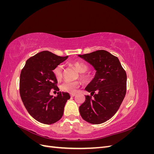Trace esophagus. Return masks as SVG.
Returning a JSON list of instances; mask_svg holds the SVG:
<instances>
[{"instance_id":"1","label":"esophagus","mask_w":154,"mask_h":154,"mask_svg":"<svg viewBox=\"0 0 154 154\" xmlns=\"http://www.w3.org/2000/svg\"><path fill=\"white\" fill-rule=\"evenodd\" d=\"M75 95H76L75 93H71V94H70V96H71V97H74Z\"/></svg>"}]
</instances>
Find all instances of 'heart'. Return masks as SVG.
<instances>
[{
  "label": "heart",
  "mask_w": 154,
  "mask_h": 154,
  "mask_svg": "<svg viewBox=\"0 0 154 154\" xmlns=\"http://www.w3.org/2000/svg\"><path fill=\"white\" fill-rule=\"evenodd\" d=\"M72 66L75 68L78 72L82 73L80 74V78L83 82H86L89 80L91 78L89 74L84 73L88 70V67L85 64L79 62H75L72 63ZM62 72L63 66L62 65H58L53 69V74L57 80H60L62 79ZM79 87H80V83L78 82H65L60 86V88L63 92L72 93L76 92Z\"/></svg>",
  "instance_id": "1"
}]
</instances>
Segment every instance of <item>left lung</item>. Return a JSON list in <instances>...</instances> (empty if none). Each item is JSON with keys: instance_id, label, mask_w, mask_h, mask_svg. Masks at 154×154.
<instances>
[{"instance_id": "8db88e82", "label": "left lung", "mask_w": 154, "mask_h": 154, "mask_svg": "<svg viewBox=\"0 0 154 154\" xmlns=\"http://www.w3.org/2000/svg\"><path fill=\"white\" fill-rule=\"evenodd\" d=\"M96 70L94 78L85 89L92 96L79 107L82 118L92 124H101L117 112L127 91V74L115 56L105 50L78 55ZM97 93L94 94V92Z\"/></svg>"}]
</instances>
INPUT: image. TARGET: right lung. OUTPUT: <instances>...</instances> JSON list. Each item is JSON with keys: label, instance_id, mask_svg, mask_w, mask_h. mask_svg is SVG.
Returning a JSON list of instances; mask_svg holds the SVG:
<instances>
[{"label": "right lung", "instance_id": "add662e5", "mask_svg": "<svg viewBox=\"0 0 154 154\" xmlns=\"http://www.w3.org/2000/svg\"><path fill=\"white\" fill-rule=\"evenodd\" d=\"M48 51L36 54L27 60L20 76V94L29 114L38 122L51 125L57 122L63 114L67 92L50 95L51 89L58 91L53 69L67 59Z\"/></svg>", "mask_w": 154, "mask_h": 154}]
</instances>
